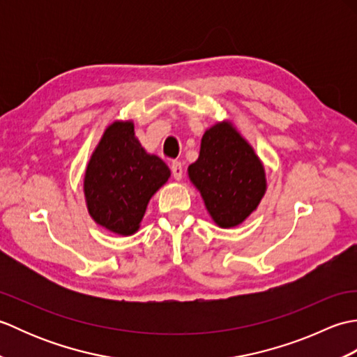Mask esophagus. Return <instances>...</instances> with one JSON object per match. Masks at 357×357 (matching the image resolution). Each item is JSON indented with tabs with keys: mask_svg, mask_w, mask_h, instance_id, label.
<instances>
[{
	"mask_svg": "<svg viewBox=\"0 0 357 357\" xmlns=\"http://www.w3.org/2000/svg\"><path fill=\"white\" fill-rule=\"evenodd\" d=\"M183 164H181L179 161H173L172 162V174H173V178L174 179H181L183 178Z\"/></svg>",
	"mask_w": 357,
	"mask_h": 357,
	"instance_id": "34e87169",
	"label": "esophagus"
}]
</instances>
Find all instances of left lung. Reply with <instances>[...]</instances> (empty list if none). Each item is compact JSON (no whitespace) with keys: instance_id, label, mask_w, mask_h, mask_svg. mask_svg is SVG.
<instances>
[{"instance_id":"1","label":"left lung","mask_w":357,"mask_h":357,"mask_svg":"<svg viewBox=\"0 0 357 357\" xmlns=\"http://www.w3.org/2000/svg\"><path fill=\"white\" fill-rule=\"evenodd\" d=\"M213 221L239 225L265 193L264 167L250 144L227 124H216L202 136L198 161L188 167Z\"/></svg>"}]
</instances>
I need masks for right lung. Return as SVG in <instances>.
I'll return each instance as SVG.
<instances>
[{
    "instance_id": "right-lung-1",
    "label": "right lung",
    "mask_w": 357,
    "mask_h": 357,
    "mask_svg": "<svg viewBox=\"0 0 357 357\" xmlns=\"http://www.w3.org/2000/svg\"><path fill=\"white\" fill-rule=\"evenodd\" d=\"M169 176L162 159L149 155L135 138L132 123L112 124L86 170L89 213L113 233L133 234L150 198Z\"/></svg>"
}]
</instances>
